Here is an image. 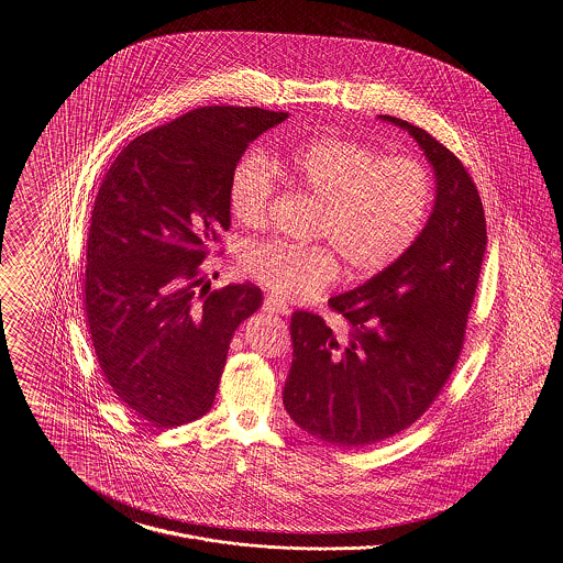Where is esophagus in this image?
<instances>
[{"label": "esophagus", "instance_id": "34e87169", "mask_svg": "<svg viewBox=\"0 0 563 563\" xmlns=\"http://www.w3.org/2000/svg\"><path fill=\"white\" fill-rule=\"evenodd\" d=\"M264 310L272 312V314H283V317H287L291 312V308L283 299H278L276 295H268L264 299Z\"/></svg>", "mask_w": 563, "mask_h": 563}]
</instances>
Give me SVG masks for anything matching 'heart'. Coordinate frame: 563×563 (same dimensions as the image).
<instances>
[{
	"instance_id": "1",
	"label": "heart",
	"mask_w": 563,
	"mask_h": 563,
	"mask_svg": "<svg viewBox=\"0 0 563 563\" xmlns=\"http://www.w3.org/2000/svg\"><path fill=\"white\" fill-rule=\"evenodd\" d=\"M276 168L324 200L317 234L329 244L264 241L242 255L244 272L287 301H310L340 280L395 266L422 236L434 200L430 168L416 156H384L377 147L338 134L317 136L269 162L249 152L232 170L228 202L242 225L260 228L276 194Z\"/></svg>"
}]
</instances>
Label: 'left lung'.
I'll return each mask as SVG.
<instances>
[{
    "label": "left lung",
    "instance_id": "8db88e82",
    "mask_svg": "<svg viewBox=\"0 0 563 563\" xmlns=\"http://www.w3.org/2000/svg\"><path fill=\"white\" fill-rule=\"evenodd\" d=\"M437 177L422 236L395 266L329 299L344 327L291 317L294 363L283 402L299 429L338 448H369L424 416L464 346L487 244L482 196L443 143L401 118Z\"/></svg>",
    "mask_w": 563,
    "mask_h": 563
}]
</instances>
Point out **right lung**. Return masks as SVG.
Here are the masks:
<instances>
[{
  "mask_svg": "<svg viewBox=\"0 0 563 563\" xmlns=\"http://www.w3.org/2000/svg\"><path fill=\"white\" fill-rule=\"evenodd\" d=\"M285 118L194 109L133 139L99 188L86 242L88 331L118 401L156 429L211 409L230 342L264 303L251 283L211 289L200 264L230 230L234 166Z\"/></svg>",
  "mask_w": 563,
  "mask_h": 563,
  "instance_id": "obj_1",
  "label": "right lung"
}]
</instances>
